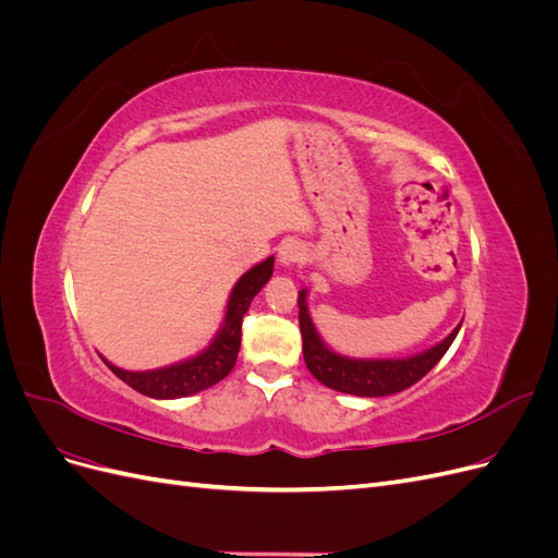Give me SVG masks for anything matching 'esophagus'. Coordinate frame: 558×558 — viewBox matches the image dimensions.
I'll use <instances>...</instances> for the list:
<instances>
[{
	"label": "esophagus",
	"instance_id": "obj_1",
	"mask_svg": "<svg viewBox=\"0 0 558 558\" xmlns=\"http://www.w3.org/2000/svg\"><path fill=\"white\" fill-rule=\"evenodd\" d=\"M302 258H305V248L300 246V242L289 240L279 246V263L283 267H293V265L302 263Z\"/></svg>",
	"mask_w": 558,
	"mask_h": 558
}]
</instances>
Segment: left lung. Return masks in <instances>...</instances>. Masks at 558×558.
I'll use <instances>...</instances> for the list:
<instances>
[{"label":"left lung","mask_w":558,"mask_h":558,"mask_svg":"<svg viewBox=\"0 0 558 558\" xmlns=\"http://www.w3.org/2000/svg\"><path fill=\"white\" fill-rule=\"evenodd\" d=\"M300 307V332H302V353L310 373L328 388H335L340 393H351L361 398H379L404 391L421 377H426L430 369L440 363V359L456 340L461 330V324L456 326L440 344H435L426 351L416 353L410 359H349L340 356L320 340L312 316L307 310V291L298 293Z\"/></svg>","instance_id":"8db88e82"}]
</instances>
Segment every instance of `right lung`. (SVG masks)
<instances>
[{
  "mask_svg": "<svg viewBox=\"0 0 558 558\" xmlns=\"http://www.w3.org/2000/svg\"><path fill=\"white\" fill-rule=\"evenodd\" d=\"M275 258L269 256L267 260L251 267L242 279L234 283V289L228 300V310L221 330L216 332L214 342L197 353V356L167 365L160 369H146V373H130V369H121L105 361L111 373L123 379L134 391L142 396L158 398V400H172V398H185L205 391V388L221 381L230 375V369L238 363V353L242 344V318L248 312L251 300L272 277Z\"/></svg>",
  "mask_w": 558,
  "mask_h": 558,
  "instance_id": "1",
  "label": "right lung"
}]
</instances>
